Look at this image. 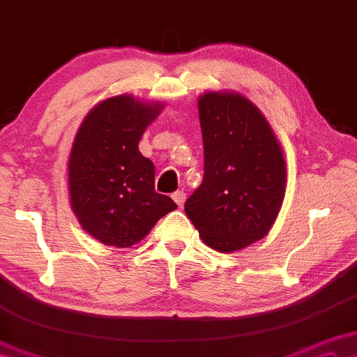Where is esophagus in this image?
<instances>
[{"label":"esophagus","instance_id":"1","mask_svg":"<svg viewBox=\"0 0 357 357\" xmlns=\"http://www.w3.org/2000/svg\"><path fill=\"white\" fill-rule=\"evenodd\" d=\"M172 199H174L178 208H182L183 202H185V194H183V190H177V192H174V195H172Z\"/></svg>","mask_w":357,"mask_h":357}]
</instances>
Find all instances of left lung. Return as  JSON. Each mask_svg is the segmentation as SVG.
<instances>
[{"mask_svg":"<svg viewBox=\"0 0 357 357\" xmlns=\"http://www.w3.org/2000/svg\"><path fill=\"white\" fill-rule=\"evenodd\" d=\"M204 178L185 201L202 241L218 252L241 250L274 225L286 187V163L269 122L243 95L199 97Z\"/></svg>","mask_w":357,"mask_h":357,"instance_id":"8db88e82","label":"left lung"}]
</instances>
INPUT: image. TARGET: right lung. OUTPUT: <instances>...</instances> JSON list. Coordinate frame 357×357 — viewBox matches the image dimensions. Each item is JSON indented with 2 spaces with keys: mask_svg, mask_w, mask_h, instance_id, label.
Segmentation results:
<instances>
[{
  "mask_svg": "<svg viewBox=\"0 0 357 357\" xmlns=\"http://www.w3.org/2000/svg\"><path fill=\"white\" fill-rule=\"evenodd\" d=\"M162 109L117 95L95 105L76 132L68 162L71 209L103 245L131 247L177 209L168 195L155 192V165L137 146Z\"/></svg>",
  "mask_w": 357,
  "mask_h": 357,
  "instance_id": "1",
  "label": "right lung"
}]
</instances>
